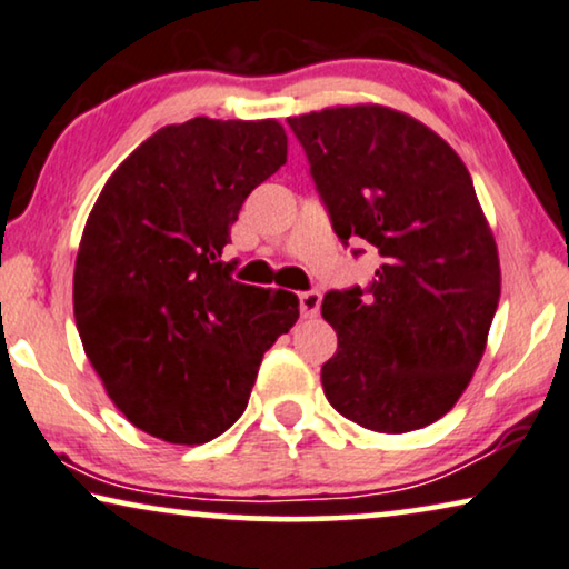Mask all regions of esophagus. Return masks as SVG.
Instances as JSON below:
<instances>
[{
	"instance_id": "obj_1",
	"label": "esophagus",
	"mask_w": 569,
	"mask_h": 569,
	"mask_svg": "<svg viewBox=\"0 0 569 569\" xmlns=\"http://www.w3.org/2000/svg\"><path fill=\"white\" fill-rule=\"evenodd\" d=\"M319 303H322V293L315 291V288H311V291H301L299 293V307H301V315L303 317H317Z\"/></svg>"
}]
</instances>
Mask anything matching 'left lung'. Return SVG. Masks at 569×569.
Instances as JSON below:
<instances>
[{
    "label": "left lung",
    "mask_w": 569,
    "mask_h": 569,
    "mask_svg": "<svg viewBox=\"0 0 569 569\" xmlns=\"http://www.w3.org/2000/svg\"><path fill=\"white\" fill-rule=\"evenodd\" d=\"M288 126L335 234L381 258L368 288L325 293L338 332L322 366L327 402L376 433L426 428L467 389L500 301L498 247L469 170L436 131L383 106Z\"/></svg>",
    "instance_id": "obj_1"
}]
</instances>
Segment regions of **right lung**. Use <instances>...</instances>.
Listing matches in <instances>:
<instances>
[{"label":"right lung","instance_id":"right-lung-1","mask_svg":"<svg viewBox=\"0 0 569 569\" xmlns=\"http://www.w3.org/2000/svg\"><path fill=\"white\" fill-rule=\"evenodd\" d=\"M283 126H164L102 188L74 266V319L108 397L136 428L206 443L234 426L266 350L299 319L283 288L223 262L244 198L286 164Z\"/></svg>","mask_w":569,"mask_h":569}]
</instances>
